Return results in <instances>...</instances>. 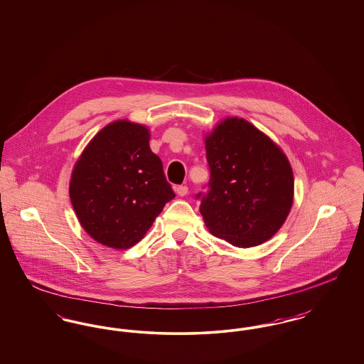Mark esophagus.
<instances>
[{
    "label": "esophagus",
    "mask_w": 364,
    "mask_h": 364,
    "mask_svg": "<svg viewBox=\"0 0 364 364\" xmlns=\"http://www.w3.org/2000/svg\"><path fill=\"white\" fill-rule=\"evenodd\" d=\"M176 193L178 196H186L188 193V187L187 186H178V187H176Z\"/></svg>",
    "instance_id": "obj_1"
}]
</instances>
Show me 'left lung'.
Returning <instances> with one entry per match:
<instances>
[{
    "instance_id": "1",
    "label": "left lung",
    "mask_w": 364,
    "mask_h": 364,
    "mask_svg": "<svg viewBox=\"0 0 364 364\" xmlns=\"http://www.w3.org/2000/svg\"><path fill=\"white\" fill-rule=\"evenodd\" d=\"M208 192L199 211L215 237L248 248L269 240L294 202L292 168L277 146L242 119H226L206 136Z\"/></svg>"
}]
</instances>
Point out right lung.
<instances>
[{
    "instance_id": "right-lung-1",
    "label": "right lung",
    "mask_w": 364,
    "mask_h": 364,
    "mask_svg": "<svg viewBox=\"0 0 364 364\" xmlns=\"http://www.w3.org/2000/svg\"><path fill=\"white\" fill-rule=\"evenodd\" d=\"M149 140L143 125L127 120L109 124L75 165L72 206L87 233L104 245H135L176 196Z\"/></svg>"
}]
</instances>
